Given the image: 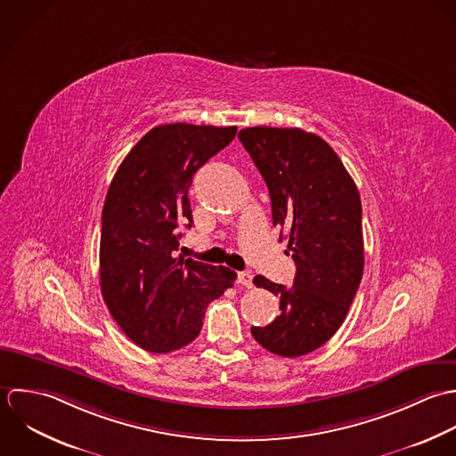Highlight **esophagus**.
I'll return each mask as SVG.
<instances>
[{
  "mask_svg": "<svg viewBox=\"0 0 456 456\" xmlns=\"http://www.w3.org/2000/svg\"><path fill=\"white\" fill-rule=\"evenodd\" d=\"M252 278H254V274L250 273V272H240V273H238V281H240L241 285L248 287V289L254 285Z\"/></svg>",
  "mask_w": 456,
  "mask_h": 456,
  "instance_id": "34e87169",
  "label": "esophagus"
}]
</instances>
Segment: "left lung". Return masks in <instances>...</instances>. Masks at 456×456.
I'll list each match as a JSON object with an SVG mask.
<instances>
[{
  "label": "left lung",
  "instance_id": "obj_1",
  "mask_svg": "<svg viewBox=\"0 0 456 456\" xmlns=\"http://www.w3.org/2000/svg\"><path fill=\"white\" fill-rule=\"evenodd\" d=\"M270 190L273 225L296 265L290 287L257 274L280 297V315L254 338L296 358L324 346L342 326L363 274L362 199L333 148L301 128L252 126L238 134Z\"/></svg>",
  "mask_w": 456,
  "mask_h": 456
}]
</instances>
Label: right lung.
Instances as JSON below:
<instances>
[{"instance_id": "add662e5", "label": "right lung", "mask_w": 456, "mask_h": 456, "mask_svg": "<svg viewBox=\"0 0 456 456\" xmlns=\"http://www.w3.org/2000/svg\"><path fill=\"white\" fill-rule=\"evenodd\" d=\"M236 126L173 123L151 128L125 157L105 195L100 289L121 331L166 354L193 342L208 305L236 272L176 257L180 225L191 227L193 175L234 137Z\"/></svg>"}]
</instances>
